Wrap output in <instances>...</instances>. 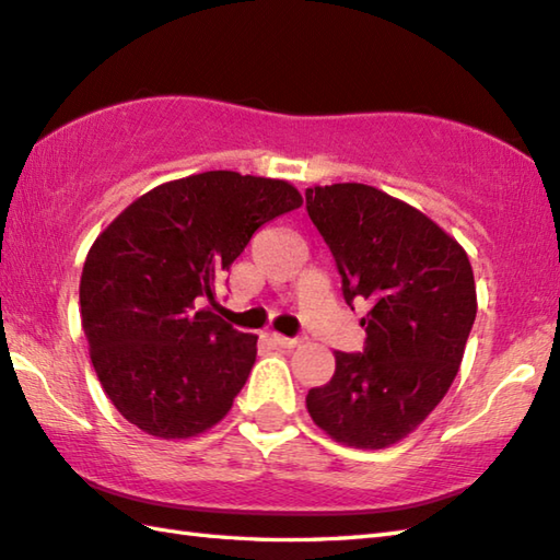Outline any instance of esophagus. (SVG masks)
I'll return each instance as SVG.
<instances>
[{"instance_id":"1","label":"esophagus","mask_w":560,"mask_h":560,"mask_svg":"<svg viewBox=\"0 0 560 560\" xmlns=\"http://www.w3.org/2000/svg\"><path fill=\"white\" fill-rule=\"evenodd\" d=\"M271 339H273V345H279V347H283V349H293V347H299V339L283 337V335H279V332H271Z\"/></svg>"}]
</instances>
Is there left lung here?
<instances>
[{
    "instance_id": "left-lung-1",
    "label": "left lung",
    "mask_w": 560,
    "mask_h": 560,
    "mask_svg": "<svg viewBox=\"0 0 560 560\" xmlns=\"http://www.w3.org/2000/svg\"><path fill=\"white\" fill-rule=\"evenodd\" d=\"M305 208L342 277L345 301H369L364 354L335 352V376L305 396L335 442L386 448L452 388L476 320L466 249L418 208L369 184L305 189Z\"/></svg>"
}]
</instances>
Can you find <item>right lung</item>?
<instances>
[{"mask_svg": "<svg viewBox=\"0 0 560 560\" xmlns=\"http://www.w3.org/2000/svg\"><path fill=\"white\" fill-rule=\"evenodd\" d=\"M301 203L283 179L213 170L155 186L98 233L80 279L82 327L98 383L130 424L191 440L230 412L257 335L199 301H213L257 228Z\"/></svg>", "mask_w": 560, "mask_h": 560, "instance_id": "obj_1", "label": "right lung"}]
</instances>
